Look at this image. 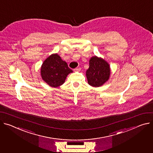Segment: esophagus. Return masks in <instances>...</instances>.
<instances>
[{
  "label": "esophagus",
  "mask_w": 153,
  "mask_h": 153,
  "mask_svg": "<svg viewBox=\"0 0 153 153\" xmlns=\"http://www.w3.org/2000/svg\"><path fill=\"white\" fill-rule=\"evenodd\" d=\"M80 68H75L74 69V71H76V72H79V71H80Z\"/></svg>",
  "instance_id": "34e87169"
}]
</instances>
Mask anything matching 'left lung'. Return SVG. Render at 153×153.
Segmentation results:
<instances>
[{
    "label": "left lung",
    "instance_id": "obj_1",
    "mask_svg": "<svg viewBox=\"0 0 153 153\" xmlns=\"http://www.w3.org/2000/svg\"><path fill=\"white\" fill-rule=\"evenodd\" d=\"M89 65V68L86 71V76L90 85L99 87L108 80L110 68L107 61L94 55L90 59Z\"/></svg>",
    "mask_w": 153,
    "mask_h": 153
}]
</instances>
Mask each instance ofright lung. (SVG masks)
<instances>
[{
    "label": "right lung",
    "mask_w": 153,
    "mask_h": 153,
    "mask_svg": "<svg viewBox=\"0 0 153 153\" xmlns=\"http://www.w3.org/2000/svg\"><path fill=\"white\" fill-rule=\"evenodd\" d=\"M40 73L47 84L56 88L64 84L67 76L73 73V70L56 53L49 55L43 62Z\"/></svg>",
    "instance_id": "add662e5"
}]
</instances>
